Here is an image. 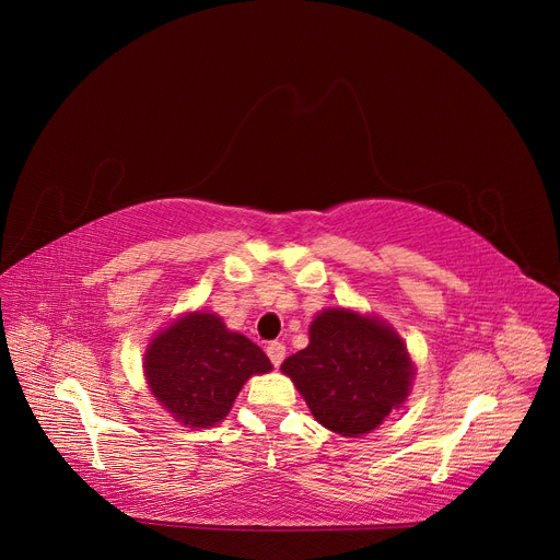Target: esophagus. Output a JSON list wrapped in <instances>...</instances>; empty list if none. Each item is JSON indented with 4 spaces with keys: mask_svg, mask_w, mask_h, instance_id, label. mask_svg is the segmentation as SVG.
Masks as SVG:
<instances>
[{
    "mask_svg": "<svg viewBox=\"0 0 560 560\" xmlns=\"http://www.w3.org/2000/svg\"><path fill=\"white\" fill-rule=\"evenodd\" d=\"M265 351H268L272 365H281L283 363V359H285V345L283 342L275 340V342H270L268 347H265Z\"/></svg>",
    "mask_w": 560,
    "mask_h": 560,
    "instance_id": "34e87169",
    "label": "esophagus"
}]
</instances>
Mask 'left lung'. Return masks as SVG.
I'll return each instance as SVG.
<instances>
[{
    "label": "left lung",
    "instance_id": "obj_1",
    "mask_svg": "<svg viewBox=\"0 0 560 560\" xmlns=\"http://www.w3.org/2000/svg\"><path fill=\"white\" fill-rule=\"evenodd\" d=\"M308 347L283 361L313 418L340 435L374 431L399 408L413 384V361L386 322L349 308L322 311Z\"/></svg>",
    "mask_w": 560,
    "mask_h": 560
}]
</instances>
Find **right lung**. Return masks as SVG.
<instances>
[{
    "label": "right lung",
    "mask_w": 560,
    "mask_h": 560,
    "mask_svg": "<svg viewBox=\"0 0 560 560\" xmlns=\"http://www.w3.org/2000/svg\"><path fill=\"white\" fill-rule=\"evenodd\" d=\"M152 395L176 422L209 429L226 418L252 374L272 370L265 351L229 331L215 313H186L156 334L144 351Z\"/></svg>",
    "instance_id": "add662e5"
}]
</instances>
